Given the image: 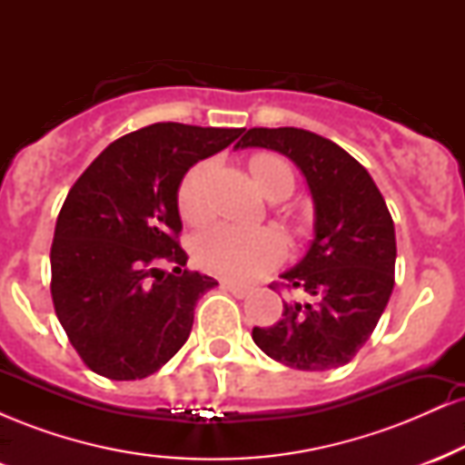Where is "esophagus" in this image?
I'll list each match as a JSON object with an SVG mask.
<instances>
[{
	"instance_id": "34e87169",
	"label": "esophagus",
	"mask_w": 465,
	"mask_h": 465,
	"mask_svg": "<svg viewBox=\"0 0 465 465\" xmlns=\"http://www.w3.org/2000/svg\"><path fill=\"white\" fill-rule=\"evenodd\" d=\"M221 286L225 288V291L232 292L233 297H238V300H244V297H247L249 292H251V288H249V286H242V284H233V282H223Z\"/></svg>"
}]
</instances>
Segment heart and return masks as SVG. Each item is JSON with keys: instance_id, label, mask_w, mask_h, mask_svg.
I'll use <instances>...</instances> for the list:
<instances>
[{"instance_id": "1", "label": "heart", "mask_w": 465, "mask_h": 465, "mask_svg": "<svg viewBox=\"0 0 465 465\" xmlns=\"http://www.w3.org/2000/svg\"><path fill=\"white\" fill-rule=\"evenodd\" d=\"M207 173L210 163H196L179 185V214L188 225H201L210 216L207 205ZM255 183L269 199H286L295 190V173L280 154L262 153L251 159ZM284 242L280 233L269 227H236L221 223L199 233L194 242V258L210 273L225 280L247 282L280 262Z\"/></svg>"}]
</instances>
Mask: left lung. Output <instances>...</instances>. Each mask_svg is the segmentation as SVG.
I'll use <instances>...</instances> for the list:
<instances>
[{
	"label": "left lung",
	"instance_id": "left-lung-1",
	"mask_svg": "<svg viewBox=\"0 0 465 465\" xmlns=\"http://www.w3.org/2000/svg\"><path fill=\"white\" fill-rule=\"evenodd\" d=\"M233 148L286 154L306 177L314 238L306 255L280 277L306 302H284L275 325L253 328L266 356L302 371L348 365L385 312L396 271V229L381 190L339 143L317 133L242 129Z\"/></svg>",
	"mask_w": 465,
	"mask_h": 465
}]
</instances>
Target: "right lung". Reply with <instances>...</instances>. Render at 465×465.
<instances>
[{
    "label": "right lung",
    "mask_w": 465,
    "mask_h": 465,
    "mask_svg": "<svg viewBox=\"0 0 465 465\" xmlns=\"http://www.w3.org/2000/svg\"><path fill=\"white\" fill-rule=\"evenodd\" d=\"M240 133L157 122L109 143L72 185L50 251L52 302L92 371L146 378L188 341L196 302L218 282L183 269L179 185Z\"/></svg>",
    "instance_id": "obj_1"
}]
</instances>
